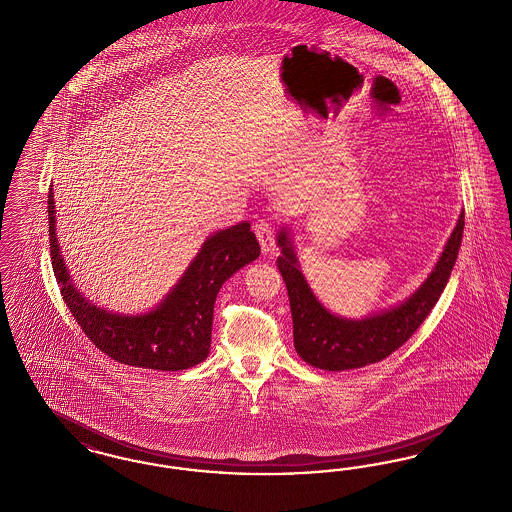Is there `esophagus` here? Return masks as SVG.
<instances>
[{
	"mask_svg": "<svg viewBox=\"0 0 512 512\" xmlns=\"http://www.w3.org/2000/svg\"><path fill=\"white\" fill-rule=\"evenodd\" d=\"M253 232H255V236H257V240L261 244L263 253H268V251L274 249V226H272V223L257 221L253 225Z\"/></svg>",
	"mask_w": 512,
	"mask_h": 512,
	"instance_id": "esophagus-1",
	"label": "esophagus"
}]
</instances>
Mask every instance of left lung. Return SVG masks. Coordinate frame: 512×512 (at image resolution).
Listing matches in <instances>:
<instances>
[{
  "instance_id": "8db88e82",
  "label": "left lung",
  "mask_w": 512,
  "mask_h": 512,
  "mask_svg": "<svg viewBox=\"0 0 512 512\" xmlns=\"http://www.w3.org/2000/svg\"><path fill=\"white\" fill-rule=\"evenodd\" d=\"M465 211H461L446 247L421 287L398 307L377 312L362 320L331 314L307 284L286 228L278 234V270L286 282L293 318V345L297 354L314 368L328 371L364 368L381 362L402 347L440 299L450 280L463 240Z\"/></svg>"
}]
</instances>
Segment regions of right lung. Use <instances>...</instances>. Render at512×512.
Wrapping results in <instances>:
<instances>
[{"label":"right lung","mask_w":512,"mask_h":512,"mask_svg":"<svg viewBox=\"0 0 512 512\" xmlns=\"http://www.w3.org/2000/svg\"><path fill=\"white\" fill-rule=\"evenodd\" d=\"M47 213L51 263L66 307L95 347L112 360L135 368L181 371L204 362L211 347L219 289L234 272L261 255L249 223L219 230L205 240L158 307L146 314L123 316L89 303L72 284L55 234L53 188L47 194Z\"/></svg>","instance_id":"obj_1"}]
</instances>
